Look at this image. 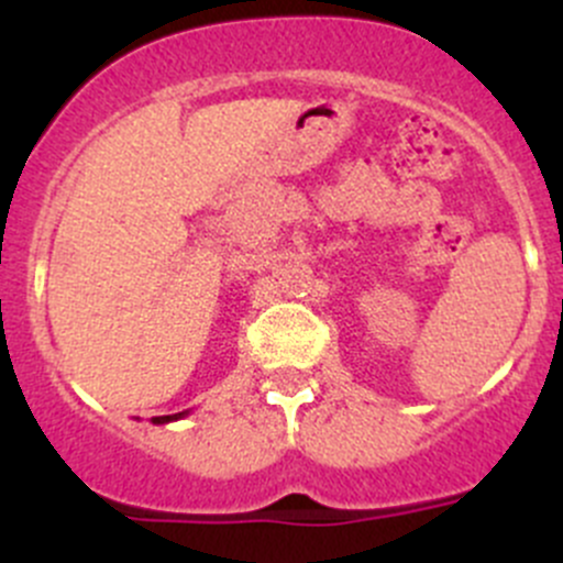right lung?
<instances>
[{"label": "right lung", "mask_w": 563, "mask_h": 563, "mask_svg": "<svg viewBox=\"0 0 563 563\" xmlns=\"http://www.w3.org/2000/svg\"><path fill=\"white\" fill-rule=\"evenodd\" d=\"M190 411H179V413H168V417H152V424H168L176 422V419H185Z\"/></svg>", "instance_id": "right-lung-1"}]
</instances>
